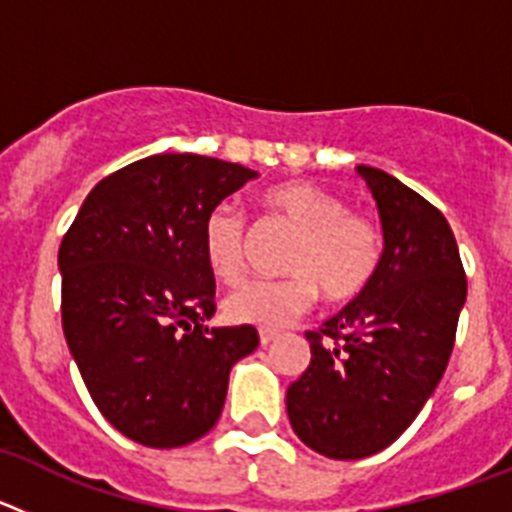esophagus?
Returning a JSON list of instances; mask_svg holds the SVG:
<instances>
[{
  "instance_id": "esophagus-1",
  "label": "esophagus",
  "mask_w": 512,
  "mask_h": 512,
  "mask_svg": "<svg viewBox=\"0 0 512 512\" xmlns=\"http://www.w3.org/2000/svg\"><path fill=\"white\" fill-rule=\"evenodd\" d=\"M277 338H279V333H274V330H261V333H259V343L264 348L271 346V343L277 341Z\"/></svg>"
}]
</instances>
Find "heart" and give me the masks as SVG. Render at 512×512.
<instances>
[{
	"instance_id": "heart-1",
	"label": "heart",
	"mask_w": 512,
	"mask_h": 512,
	"mask_svg": "<svg viewBox=\"0 0 512 512\" xmlns=\"http://www.w3.org/2000/svg\"><path fill=\"white\" fill-rule=\"evenodd\" d=\"M269 217L297 230L284 261L287 279H256L225 300V318L253 328H284L305 315L318 289L328 302L364 295L384 259V235L372 217L348 210L338 194L312 182L292 179L261 194ZM246 217L217 205L202 223V256L212 277L241 282L246 271Z\"/></svg>"
}]
</instances>
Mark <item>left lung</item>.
<instances>
[{
  "mask_svg": "<svg viewBox=\"0 0 512 512\" xmlns=\"http://www.w3.org/2000/svg\"><path fill=\"white\" fill-rule=\"evenodd\" d=\"M359 174L382 217V266L364 295L307 330L310 366L287 390L297 438L328 459H364L405 433L446 372L467 300L443 212L387 171Z\"/></svg>",
  "mask_w": 512,
  "mask_h": 512,
  "instance_id": "1",
  "label": "left lung"
}]
</instances>
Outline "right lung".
I'll return each instance as SVG.
<instances>
[{"mask_svg":"<svg viewBox=\"0 0 512 512\" xmlns=\"http://www.w3.org/2000/svg\"><path fill=\"white\" fill-rule=\"evenodd\" d=\"M256 171L197 153H158L104 176L58 248L63 336L99 413L122 436L176 449L223 413L251 325L207 328L215 277L207 212Z\"/></svg>","mask_w":512,"mask_h":512,"instance_id":"add662e5","label":"right lung"}]
</instances>
